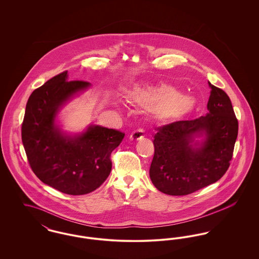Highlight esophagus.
<instances>
[{
  "label": "esophagus",
  "instance_id": "1",
  "mask_svg": "<svg viewBox=\"0 0 259 259\" xmlns=\"http://www.w3.org/2000/svg\"><path fill=\"white\" fill-rule=\"evenodd\" d=\"M144 137H145V133H144L143 130H135V131L132 132V134L130 135L131 140H133V141H138V140H140V139H142V138H144Z\"/></svg>",
  "mask_w": 259,
  "mask_h": 259
}]
</instances>
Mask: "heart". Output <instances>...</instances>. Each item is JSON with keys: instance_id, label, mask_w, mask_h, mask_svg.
Here are the masks:
<instances>
[{"instance_id": "b5f03b06", "label": "heart", "mask_w": 259, "mask_h": 259, "mask_svg": "<svg viewBox=\"0 0 259 259\" xmlns=\"http://www.w3.org/2000/svg\"><path fill=\"white\" fill-rule=\"evenodd\" d=\"M127 97L133 103L151 111L160 121H174L185 115L193 107L189 96L180 94L179 90L168 84L159 87H135L127 91Z\"/></svg>"}]
</instances>
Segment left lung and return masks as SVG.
Listing matches in <instances>:
<instances>
[{
	"label": "left lung",
	"mask_w": 259,
	"mask_h": 259,
	"mask_svg": "<svg viewBox=\"0 0 259 259\" xmlns=\"http://www.w3.org/2000/svg\"><path fill=\"white\" fill-rule=\"evenodd\" d=\"M208 83L209 112L205 116L158 127L153 136L154 156L149 177L165 194L193 193L218 182L229 168L238 120L228 95Z\"/></svg>",
	"instance_id": "obj_1"
}]
</instances>
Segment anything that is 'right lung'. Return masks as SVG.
<instances>
[{
  "label": "right lung",
  "instance_id": "1",
  "mask_svg": "<svg viewBox=\"0 0 259 259\" xmlns=\"http://www.w3.org/2000/svg\"><path fill=\"white\" fill-rule=\"evenodd\" d=\"M85 81H68L63 72L33 91L26 105L22 143L30 166L46 185L69 195L97 189L111 170V151L124 133L91 124L77 134H68L57 115L72 99L90 87Z\"/></svg>",
  "mask_w": 259,
  "mask_h": 259
}]
</instances>
